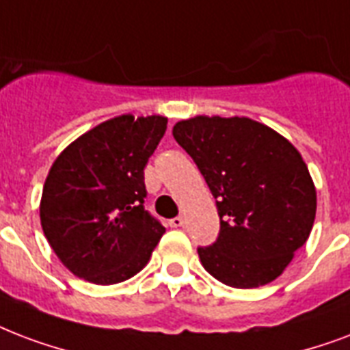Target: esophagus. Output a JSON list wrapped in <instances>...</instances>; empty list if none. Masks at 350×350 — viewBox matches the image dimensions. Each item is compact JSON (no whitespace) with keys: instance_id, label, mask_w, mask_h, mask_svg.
I'll list each match as a JSON object with an SVG mask.
<instances>
[{"instance_id":"34e87169","label":"esophagus","mask_w":350,"mask_h":350,"mask_svg":"<svg viewBox=\"0 0 350 350\" xmlns=\"http://www.w3.org/2000/svg\"><path fill=\"white\" fill-rule=\"evenodd\" d=\"M169 226L170 228H183V226H185V220H183V217H176L172 218V220H169Z\"/></svg>"}]
</instances>
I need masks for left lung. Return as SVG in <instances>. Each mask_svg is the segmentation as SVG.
Wrapping results in <instances>:
<instances>
[{
    "label": "left lung",
    "mask_w": 350,
    "mask_h": 350,
    "mask_svg": "<svg viewBox=\"0 0 350 350\" xmlns=\"http://www.w3.org/2000/svg\"><path fill=\"white\" fill-rule=\"evenodd\" d=\"M172 135L217 200L218 239L198 247L205 270L233 288L277 279L316 218V187L299 152L247 117L200 116L176 122Z\"/></svg>",
    "instance_id": "8db88e82"
}]
</instances>
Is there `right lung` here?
<instances>
[{
    "mask_svg": "<svg viewBox=\"0 0 350 350\" xmlns=\"http://www.w3.org/2000/svg\"><path fill=\"white\" fill-rule=\"evenodd\" d=\"M167 130L159 116H121L80 135L45 180L40 220L69 271L95 284L145 268L165 228L145 209V167Z\"/></svg>",
    "mask_w": 350,
    "mask_h": 350,
    "instance_id": "obj_1",
    "label": "right lung"
}]
</instances>
